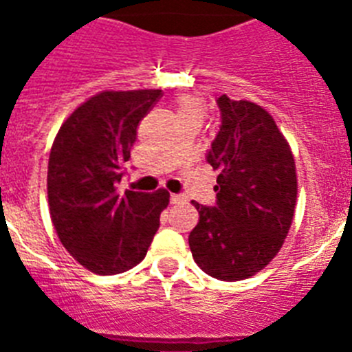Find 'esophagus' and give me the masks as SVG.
I'll return each instance as SVG.
<instances>
[{"label":"esophagus","instance_id":"1","mask_svg":"<svg viewBox=\"0 0 352 352\" xmlns=\"http://www.w3.org/2000/svg\"><path fill=\"white\" fill-rule=\"evenodd\" d=\"M185 201V197H182V195L178 194H170V204H179Z\"/></svg>","mask_w":352,"mask_h":352}]
</instances>
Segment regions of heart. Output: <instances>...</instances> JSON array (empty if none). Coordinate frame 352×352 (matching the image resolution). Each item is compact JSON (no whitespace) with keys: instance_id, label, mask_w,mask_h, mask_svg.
Segmentation results:
<instances>
[{"instance_id":"heart-1","label":"heart","mask_w":352,"mask_h":352,"mask_svg":"<svg viewBox=\"0 0 352 352\" xmlns=\"http://www.w3.org/2000/svg\"><path fill=\"white\" fill-rule=\"evenodd\" d=\"M174 105H176V114H178L182 125H186V123H201L203 125V121L206 120L208 105L204 98H201L199 95L188 93V95L179 96Z\"/></svg>"}]
</instances>
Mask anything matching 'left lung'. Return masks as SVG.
Returning <instances> with one entry per match:
<instances>
[{"mask_svg": "<svg viewBox=\"0 0 352 352\" xmlns=\"http://www.w3.org/2000/svg\"><path fill=\"white\" fill-rule=\"evenodd\" d=\"M222 126L208 162L219 178L217 206L192 201L199 222L188 236L197 266L213 278H250L278 254L298 197L294 155L272 114L250 100L219 98Z\"/></svg>", "mask_w": 352, "mask_h": 352, "instance_id": "1", "label": "left lung"}]
</instances>
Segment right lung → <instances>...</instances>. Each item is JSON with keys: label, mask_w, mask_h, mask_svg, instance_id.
Instances as JSON below:
<instances>
[{"label": "right lung", "mask_w": 352, "mask_h": 352, "mask_svg": "<svg viewBox=\"0 0 352 352\" xmlns=\"http://www.w3.org/2000/svg\"><path fill=\"white\" fill-rule=\"evenodd\" d=\"M162 89L96 93L63 121L49 155L47 201L61 245L84 268L116 275L144 259L169 192H120L138 126Z\"/></svg>", "instance_id": "add662e5"}]
</instances>
